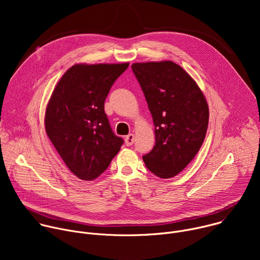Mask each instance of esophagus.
<instances>
[{
  "label": "esophagus",
  "instance_id": "esophagus-1",
  "mask_svg": "<svg viewBox=\"0 0 260 260\" xmlns=\"http://www.w3.org/2000/svg\"><path fill=\"white\" fill-rule=\"evenodd\" d=\"M125 145L126 146H132L134 144V141H135V138H134V135L133 134H129L125 137Z\"/></svg>",
  "mask_w": 260,
  "mask_h": 260
}]
</instances>
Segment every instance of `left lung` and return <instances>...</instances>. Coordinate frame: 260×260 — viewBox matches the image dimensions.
I'll return each mask as SVG.
<instances>
[{"mask_svg":"<svg viewBox=\"0 0 260 260\" xmlns=\"http://www.w3.org/2000/svg\"><path fill=\"white\" fill-rule=\"evenodd\" d=\"M132 69L155 126V145L143 160L155 176L172 178L203 145L209 122L207 101L189 74L171 60L136 62Z\"/></svg>","mask_w":260,"mask_h":260,"instance_id":"1","label":"left lung"}]
</instances>
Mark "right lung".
Listing matches in <instances>:
<instances>
[{
    "mask_svg": "<svg viewBox=\"0 0 260 260\" xmlns=\"http://www.w3.org/2000/svg\"><path fill=\"white\" fill-rule=\"evenodd\" d=\"M125 63H79L56 84L45 113V129L69 170L91 181L109 167L123 140L110 126L105 100Z\"/></svg>",
    "mask_w": 260,
    "mask_h": 260,
    "instance_id": "right-lung-1",
    "label": "right lung"
}]
</instances>
